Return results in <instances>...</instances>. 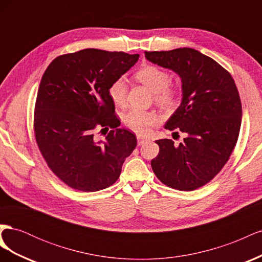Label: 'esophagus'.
Returning a JSON list of instances; mask_svg holds the SVG:
<instances>
[{
  "label": "esophagus",
  "mask_w": 262,
  "mask_h": 262,
  "mask_svg": "<svg viewBox=\"0 0 262 262\" xmlns=\"http://www.w3.org/2000/svg\"><path fill=\"white\" fill-rule=\"evenodd\" d=\"M137 139H138V144H139V145L144 144V143H146V142L149 141L148 138H146V137H141V136H138Z\"/></svg>",
  "instance_id": "1"
}]
</instances>
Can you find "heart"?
I'll return each instance as SVG.
<instances>
[{"instance_id":"1","label":"heart","mask_w":262,"mask_h":262,"mask_svg":"<svg viewBox=\"0 0 262 262\" xmlns=\"http://www.w3.org/2000/svg\"><path fill=\"white\" fill-rule=\"evenodd\" d=\"M134 77L145 85L155 94L156 104L166 108H173L179 104L180 92L177 86L168 85V74L160 68L145 66L140 68ZM128 86L123 78H117L109 87L110 98L117 106H124L126 102ZM158 122V118L152 114L141 109H131L124 116V124L139 134H147Z\"/></svg>"}]
</instances>
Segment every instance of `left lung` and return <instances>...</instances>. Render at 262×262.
Returning <instances> with one entry per match:
<instances>
[{
    "label": "left lung",
    "instance_id": "8db88e82",
    "mask_svg": "<svg viewBox=\"0 0 262 262\" xmlns=\"http://www.w3.org/2000/svg\"><path fill=\"white\" fill-rule=\"evenodd\" d=\"M145 58L180 77L181 102L165 129L186 134L177 146L168 139L156 141L160 153L152 169L164 185L191 191L215 177L233 152L243 116L238 91L223 67L198 50L145 51Z\"/></svg>",
    "mask_w": 262,
    "mask_h": 262
}]
</instances>
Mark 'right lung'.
<instances>
[{"mask_svg": "<svg viewBox=\"0 0 262 262\" xmlns=\"http://www.w3.org/2000/svg\"><path fill=\"white\" fill-rule=\"evenodd\" d=\"M139 57L84 49L55 58L43 73L35 106L36 141L50 169L71 188L93 192L114 185L136 148V136L118 128L109 87ZM98 126L112 128L104 141L94 138Z\"/></svg>", "mask_w": 262, "mask_h": 262, "instance_id": "1", "label": "right lung"}]
</instances>
